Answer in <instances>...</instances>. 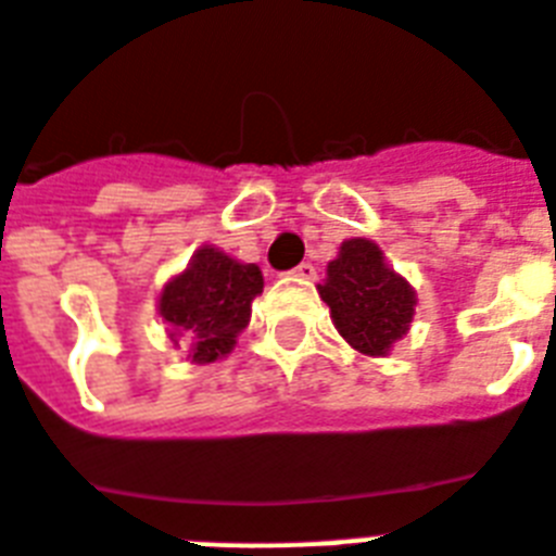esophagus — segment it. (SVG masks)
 <instances>
[{
	"mask_svg": "<svg viewBox=\"0 0 556 556\" xmlns=\"http://www.w3.org/2000/svg\"><path fill=\"white\" fill-rule=\"evenodd\" d=\"M292 278H301V281H315L317 267L315 264H309V261H303V264H298V267L292 269Z\"/></svg>",
	"mask_w": 556,
	"mask_h": 556,
	"instance_id": "obj_1",
	"label": "esophagus"
}]
</instances>
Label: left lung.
Instances as JSON below:
<instances>
[{"mask_svg": "<svg viewBox=\"0 0 556 556\" xmlns=\"http://www.w3.org/2000/svg\"><path fill=\"white\" fill-rule=\"evenodd\" d=\"M317 292L345 343L368 357H386L407 334L416 312L414 287L388 267L382 250L368 239L340 244V255L329 261Z\"/></svg>", "mask_w": 556, "mask_h": 556, "instance_id": "obj_1", "label": "left lung"}]
</instances>
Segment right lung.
<instances>
[{"label": "right lung", "mask_w": 556, "mask_h": 556, "mask_svg": "<svg viewBox=\"0 0 556 556\" xmlns=\"http://www.w3.org/2000/svg\"><path fill=\"white\" fill-rule=\"evenodd\" d=\"M264 275L255 264H241L216 247L197 250L191 264L160 292V317L170 326V340H191L193 363H216L230 354L236 337L250 324Z\"/></svg>", "instance_id": "1"}]
</instances>
